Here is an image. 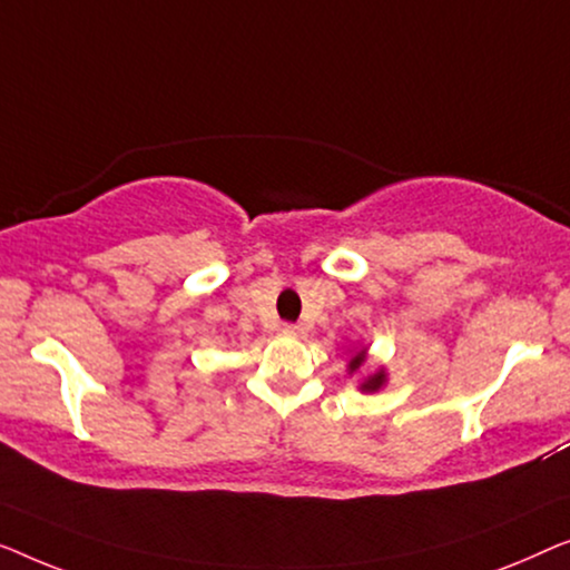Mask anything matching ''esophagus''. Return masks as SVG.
I'll use <instances>...</instances> for the list:
<instances>
[{
  "label": "esophagus",
  "mask_w": 570,
  "mask_h": 570,
  "mask_svg": "<svg viewBox=\"0 0 570 570\" xmlns=\"http://www.w3.org/2000/svg\"><path fill=\"white\" fill-rule=\"evenodd\" d=\"M282 331H284V335H292V338H304V333H307V327L288 323V325L282 327Z\"/></svg>",
  "instance_id": "obj_1"
}]
</instances>
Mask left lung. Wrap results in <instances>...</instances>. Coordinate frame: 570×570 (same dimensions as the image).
<instances>
[{"instance_id": "left-lung-1", "label": "left lung", "mask_w": 570, "mask_h": 570, "mask_svg": "<svg viewBox=\"0 0 570 570\" xmlns=\"http://www.w3.org/2000/svg\"><path fill=\"white\" fill-rule=\"evenodd\" d=\"M364 362H366V348L356 351V354L351 356V362H348V372H351V374L358 372V368L364 366ZM384 382H387V374H384V368H376L374 374H368L366 380L362 382V392H376V390H382Z\"/></svg>"}]
</instances>
